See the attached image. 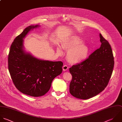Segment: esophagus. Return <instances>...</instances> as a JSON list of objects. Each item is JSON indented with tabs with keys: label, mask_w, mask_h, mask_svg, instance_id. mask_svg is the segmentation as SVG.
I'll return each mask as SVG.
<instances>
[{
	"label": "esophagus",
	"mask_w": 122,
	"mask_h": 122,
	"mask_svg": "<svg viewBox=\"0 0 122 122\" xmlns=\"http://www.w3.org/2000/svg\"><path fill=\"white\" fill-rule=\"evenodd\" d=\"M68 69V66H66V65H64L63 66V70L64 71H66Z\"/></svg>",
	"instance_id": "34e87169"
}]
</instances>
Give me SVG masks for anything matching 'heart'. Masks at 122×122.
<instances>
[{
	"label": "heart",
	"mask_w": 122,
	"mask_h": 122,
	"mask_svg": "<svg viewBox=\"0 0 122 122\" xmlns=\"http://www.w3.org/2000/svg\"><path fill=\"white\" fill-rule=\"evenodd\" d=\"M82 39L78 36H72L63 42L62 47L68 50L66 58L68 62L71 64H76L84 60L87 56L88 48L84 44ZM57 51L59 54L63 53L60 46H58Z\"/></svg>",
	"instance_id": "heart-1"
}]
</instances>
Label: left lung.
<instances>
[{
  "label": "left lung",
  "mask_w": 122,
  "mask_h": 122,
  "mask_svg": "<svg viewBox=\"0 0 122 122\" xmlns=\"http://www.w3.org/2000/svg\"><path fill=\"white\" fill-rule=\"evenodd\" d=\"M101 45L84 61L69 68L72 79L69 92L74 97L87 99L103 91L107 86L114 66L110 45L100 34Z\"/></svg>",
  "instance_id": "1"
}]
</instances>
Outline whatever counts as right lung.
<instances>
[{"instance_id": "add662e5", "label": "right lung", "mask_w": 122, "mask_h": 122, "mask_svg": "<svg viewBox=\"0 0 122 122\" xmlns=\"http://www.w3.org/2000/svg\"><path fill=\"white\" fill-rule=\"evenodd\" d=\"M38 25H30L12 42L8 56V68L15 87L24 94L34 97L45 95L53 80L62 72L61 61L37 59L23 50V38Z\"/></svg>"}]
</instances>
